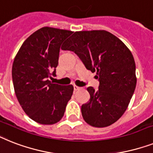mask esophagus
Returning a JSON list of instances; mask_svg holds the SVG:
<instances>
[{
  "label": "esophagus",
  "instance_id": "34e87169",
  "mask_svg": "<svg viewBox=\"0 0 153 153\" xmlns=\"http://www.w3.org/2000/svg\"><path fill=\"white\" fill-rule=\"evenodd\" d=\"M81 89H82V87H79V86H78V85H74V91H78V90H80Z\"/></svg>",
  "mask_w": 153,
  "mask_h": 153
}]
</instances>
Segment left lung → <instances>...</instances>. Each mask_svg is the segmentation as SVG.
I'll return each mask as SVG.
<instances>
[{"mask_svg": "<svg viewBox=\"0 0 153 153\" xmlns=\"http://www.w3.org/2000/svg\"><path fill=\"white\" fill-rule=\"evenodd\" d=\"M61 48L74 51L88 70L97 72L100 81L97 90L87 88L90 99L81 108L84 120L94 127L115 123L126 111L137 83L130 49L104 30L74 32Z\"/></svg>", "mask_w": 153, "mask_h": 153, "instance_id": "left-lung-1", "label": "left lung"}]
</instances>
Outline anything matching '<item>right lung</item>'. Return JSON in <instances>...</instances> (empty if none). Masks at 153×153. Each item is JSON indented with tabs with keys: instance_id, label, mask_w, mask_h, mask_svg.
<instances>
[{
	"instance_id": "right-lung-1",
	"label": "right lung",
	"mask_w": 153,
	"mask_h": 153,
	"mask_svg": "<svg viewBox=\"0 0 153 153\" xmlns=\"http://www.w3.org/2000/svg\"><path fill=\"white\" fill-rule=\"evenodd\" d=\"M72 33L42 27L25 40L15 57L12 71L15 94L25 113L38 123H58L72 96V85L49 81L56 75L61 44Z\"/></svg>"
}]
</instances>
